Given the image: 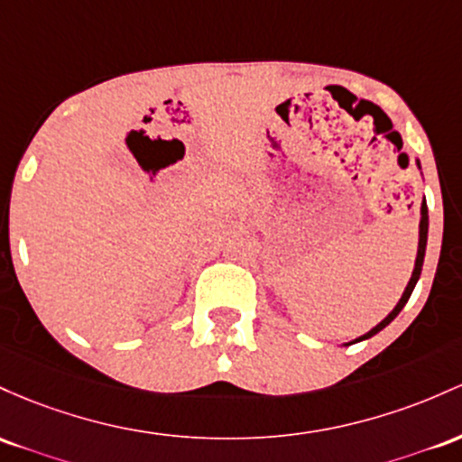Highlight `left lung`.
I'll use <instances>...</instances> for the list:
<instances>
[{"mask_svg":"<svg viewBox=\"0 0 462 462\" xmlns=\"http://www.w3.org/2000/svg\"><path fill=\"white\" fill-rule=\"evenodd\" d=\"M417 165H419V162H417ZM419 168H421V165H419ZM426 245H428V205H426V199H423V203H421V220H419V248H417V259H414V271H412L411 282H408V286H406V290H403V294H402V299H399V303L395 305V308H393V312L388 314L386 319L382 320V323H377L375 328H373L371 331H366L365 336H360V338L351 340L349 345L360 343V340H366V338H371V336H375L377 331L384 329L386 325L391 323V320L395 319V316H397L399 312H402L403 305H406V303H408V299H411V294H412L414 286H417L419 274H421V268H423V257H426Z\"/></svg>","mask_w":462,"mask_h":462,"instance_id":"1","label":"left lung"}]
</instances>
